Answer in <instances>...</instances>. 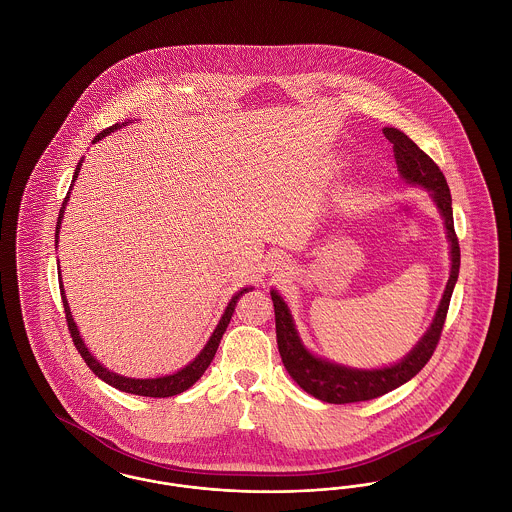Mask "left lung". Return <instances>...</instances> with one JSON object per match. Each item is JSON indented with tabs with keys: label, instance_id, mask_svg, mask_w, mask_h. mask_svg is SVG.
Instances as JSON below:
<instances>
[{
	"label": "left lung",
	"instance_id": "left-lung-1",
	"mask_svg": "<svg viewBox=\"0 0 512 512\" xmlns=\"http://www.w3.org/2000/svg\"><path fill=\"white\" fill-rule=\"evenodd\" d=\"M382 132L393 144V155H395L399 176L411 186H420L428 190L434 205L438 207L439 215L445 224L449 247H451L449 251L451 272H449L443 297L439 301L436 317L432 320L430 328L426 330V334L399 363L384 366V368H370V370L338 365L311 353L299 338V332L295 328V322L286 301L278 295L276 290H270V297L274 303V317H276L278 351L288 374L299 384V388H303L309 395L334 405L376 399L388 391L403 386L424 368L436 351L453 288L459 278V267H461V247H459L455 224H453L451 192L443 172L439 171L438 165L416 146L405 132L390 126L382 128Z\"/></svg>",
	"mask_w": 512,
	"mask_h": 512
}]
</instances>
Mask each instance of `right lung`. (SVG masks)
<instances>
[{"label":"right lung","mask_w":512,"mask_h":512,"mask_svg":"<svg viewBox=\"0 0 512 512\" xmlns=\"http://www.w3.org/2000/svg\"><path fill=\"white\" fill-rule=\"evenodd\" d=\"M121 126H126V122H122V124L117 122V124L105 128L103 132H99L98 136L94 138L92 144H96L101 138H105L107 134L115 132V130L121 128ZM82 161H84V159H80V163L76 165V171H74L73 174V184L74 180L78 178ZM73 184H71V188H73ZM69 194H71V192H69ZM69 194H67L63 205H61V209H59V219H57V226H55V245H57V240H59L61 220H63V213H65L67 201H69ZM59 276H61V270H59ZM59 290H61V297H63L65 317H67V324H69V332H71L74 345H76L78 353L82 355V359L86 361V365L90 366V370H92L98 378H101L105 384H109V386H113V388H117V390L126 391V393L144 395V397H171V395H178V393L192 388L195 382L201 378V374L207 370V366L211 365V361H213V357H215V353H217V349H219L222 334L226 332V328H228V324H230V318L234 315V309H236L238 299H240L245 292L253 290V288H244V290H240V292H236L232 295V299L228 301V305H226V309H224V313H222V317H220L217 328L213 330L211 338L205 343V347L199 351V355L195 357L192 363H188V365L184 366V368H180V370L174 372V374L159 376V378H126V376H121V374H117V372H111L109 368H105V366L101 365L98 359H94V355L88 351V347L84 345V341L80 338V332H78V328H76V322H74L71 309H69V301H67V297H65L63 282H59Z\"/></svg>","instance_id":"add662e5"}]
</instances>
